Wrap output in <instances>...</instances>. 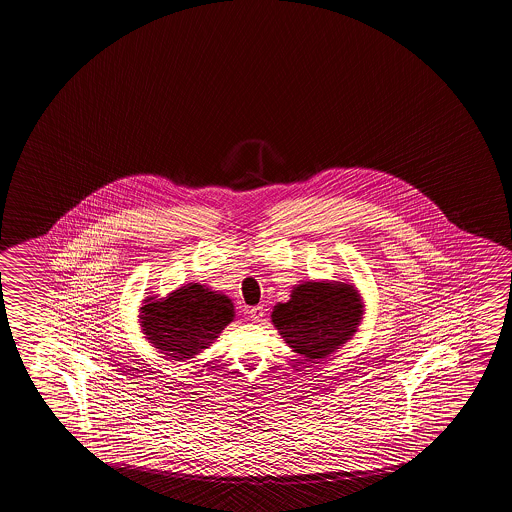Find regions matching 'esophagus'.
<instances>
[{"label":"esophagus","instance_id":"1","mask_svg":"<svg viewBox=\"0 0 512 512\" xmlns=\"http://www.w3.org/2000/svg\"><path fill=\"white\" fill-rule=\"evenodd\" d=\"M248 314H250V318H252V321H260V319H262V316H264V307H262V305L252 307V309L248 310Z\"/></svg>","mask_w":512,"mask_h":512}]
</instances>
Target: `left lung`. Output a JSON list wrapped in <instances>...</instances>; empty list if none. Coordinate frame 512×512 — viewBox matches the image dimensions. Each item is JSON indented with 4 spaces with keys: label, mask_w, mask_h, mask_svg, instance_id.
Here are the masks:
<instances>
[{
    "label": "left lung",
    "mask_w": 512,
    "mask_h": 512,
    "mask_svg": "<svg viewBox=\"0 0 512 512\" xmlns=\"http://www.w3.org/2000/svg\"><path fill=\"white\" fill-rule=\"evenodd\" d=\"M361 316V300L352 285L305 282L294 287L289 302L275 305L271 319L294 352L314 361L343 346Z\"/></svg>",
    "instance_id": "1"
}]
</instances>
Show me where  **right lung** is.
I'll list each match as a JSON object with an SVG mask.
<instances>
[{
  "instance_id": "add662e5",
  "label": "right lung",
  "mask_w": 512,
  "mask_h": 512,
  "mask_svg": "<svg viewBox=\"0 0 512 512\" xmlns=\"http://www.w3.org/2000/svg\"><path fill=\"white\" fill-rule=\"evenodd\" d=\"M141 319L150 343L182 361L216 341L234 319V303L225 294L209 291L203 285H184L164 302L146 303Z\"/></svg>"
}]
</instances>
